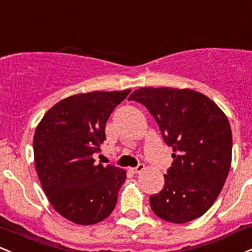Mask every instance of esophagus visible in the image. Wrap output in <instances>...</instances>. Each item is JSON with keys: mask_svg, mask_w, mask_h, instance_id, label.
<instances>
[{"mask_svg": "<svg viewBox=\"0 0 252 252\" xmlns=\"http://www.w3.org/2000/svg\"><path fill=\"white\" fill-rule=\"evenodd\" d=\"M143 170H145V165H143V164H139L136 167H131L130 168L131 173H134V175H137V173L142 172Z\"/></svg>", "mask_w": 252, "mask_h": 252, "instance_id": "obj_1", "label": "esophagus"}]
</instances>
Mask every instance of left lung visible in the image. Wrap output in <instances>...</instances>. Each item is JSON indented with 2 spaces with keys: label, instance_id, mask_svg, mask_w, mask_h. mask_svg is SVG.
<instances>
[{
  "label": "left lung",
  "instance_id": "left-lung-1",
  "mask_svg": "<svg viewBox=\"0 0 252 252\" xmlns=\"http://www.w3.org/2000/svg\"><path fill=\"white\" fill-rule=\"evenodd\" d=\"M129 100L148 110L164 142L173 148L164 188L149 197L154 214L175 223L197 219L217 200L231 167L227 117L208 96L192 90L139 88Z\"/></svg>",
  "mask_w": 252,
  "mask_h": 252
}]
</instances>
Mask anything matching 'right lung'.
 Returning a JSON list of instances; mask_svg holds the SVG:
<instances>
[{
	"label": "right lung",
	"mask_w": 252,
	"mask_h": 252,
	"mask_svg": "<svg viewBox=\"0 0 252 252\" xmlns=\"http://www.w3.org/2000/svg\"><path fill=\"white\" fill-rule=\"evenodd\" d=\"M130 90L82 93L51 107L33 137L34 165L44 192L57 213L71 222L93 225L106 219L117 203L126 171L95 165L106 140L105 126Z\"/></svg>",
	"instance_id": "add662e5"
}]
</instances>
